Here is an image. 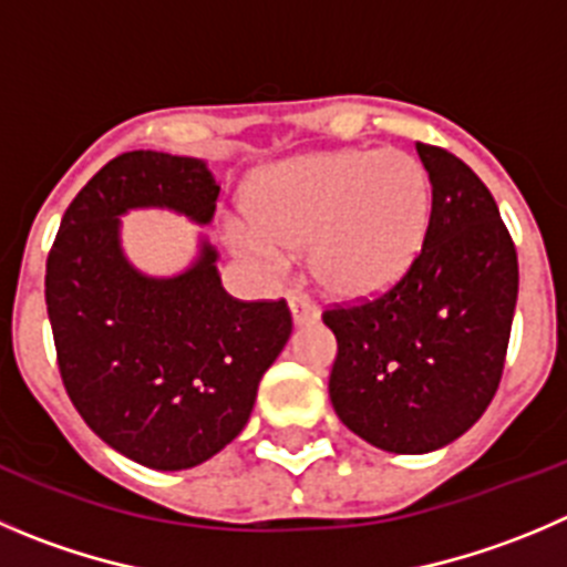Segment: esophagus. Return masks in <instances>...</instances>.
Segmentation results:
<instances>
[{"label": "esophagus", "instance_id": "34e87169", "mask_svg": "<svg viewBox=\"0 0 567 567\" xmlns=\"http://www.w3.org/2000/svg\"><path fill=\"white\" fill-rule=\"evenodd\" d=\"M289 309H292L295 326H309V322L320 320V309L306 295H289Z\"/></svg>", "mask_w": 567, "mask_h": 567}]
</instances>
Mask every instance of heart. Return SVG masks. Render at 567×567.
Masks as SVG:
<instances>
[{
  "label": "heart",
  "instance_id": "1",
  "mask_svg": "<svg viewBox=\"0 0 567 567\" xmlns=\"http://www.w3.org/2000/svg\"><path fill=\"white\" fill-rule=\"evenodd\" d=\"M247 219H230L239 256L275 269L287 252L311 256L328 295L370 300L406 278L423 250L431 183L403 150H326L278 161L245 188Z\"/></svg>",
  "mask_w": 567,
  "mask_h": 567
}]
</instances>
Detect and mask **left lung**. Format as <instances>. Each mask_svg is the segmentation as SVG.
<instances>
[{
    "label": "left lung",
    "mask_w": 567,
    "mask_h": 567,
    "mask_svg": "<svg viewBox=\"0 0 567 567\" xmlns=\"http://www.w3.org/2000/svg\"><path fill=\"white\" fill-rule=\"evenodd\" d=\"M431 181L423 250L390 292L333 306V412L390 454H429L484 414L504 373L517 252L489 188L442 147L417 142Z\"/></svg>",
    "instance_id": "obj_1"
}]
</instances>
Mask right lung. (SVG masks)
I'll return each instance as SVG.
<instances>
[{
  "label": "right lung",
  "mask_w": 567,
  "mask_h": 567,
  "mask_svg": "<svg viewBox=\"0 0 567 567\" xmlns=\"http://www.w3.org/2000/svg\"><path fill=\"white\" fill-rule=\"evenodd\" d=\"M217 197L206 161L133 150L80 188L47 258L63 386L102 442L153 471H186L236 440L292 333L287 300L225 292L206 239L172 278L125 258L122 214L169 208L208 225Z\"/></svg>",
  "instance_id": "1"
}]
</instances>
